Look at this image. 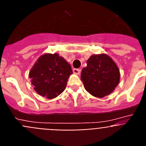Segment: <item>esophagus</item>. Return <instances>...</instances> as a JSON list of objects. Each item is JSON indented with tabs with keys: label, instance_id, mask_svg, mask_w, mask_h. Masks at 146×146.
<instances>
[{
	"label": "esophagus",
	"instance_id": "obj_1",
	"mask_svg": "<svg viewBox=\"0 0 146 146\" xmlns=\"http://www.w3.org/2000/svg\"><path fill=\"white\" fill-rule=\"evenodd\" d=\"M80 69H73V72H74V74H77V75H79L80 73Z\"/></svg>",
	"mask_w": 146,
	"mask_h": 146
}]
</instances>
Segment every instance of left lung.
<instances>
[{
  "label": "left lung",
  "instance_id": "8db88e82",
  "mask_svg": "<svg viewBox=\"0 0 146 146\" xmlns=\"http://www.w3.org/2000/svg\"><path fill=\"white\" fill-rule=\"evenodd\" d=\"M85 89L92 96L102 98L113 92L119 83L120 71L107 54L93 55L87 60L80 76Z\"/></svg>",
  "mask_w": 146,
  "mask_h": 146
}]
</instances>
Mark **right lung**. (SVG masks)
I'll return each mask as SVG.
<instances>
[{
  "mask_svg": "<svg viewBox=\"0 0 146 146\" xmlns=\"http://www.w3.org/2000/svg\"><path fill=\"white\" fill-rule=\"evenodd\" d=\"M72 73L71 65L64 58L58 53H45L32 66L29 77L37 94L52 99L65 90Z\"/></svg>",
  "mask_w": 146,
  "mask_h": 146,
  "instance_id": "add662e5",
  "label": "right lung"
}]
</instances>
